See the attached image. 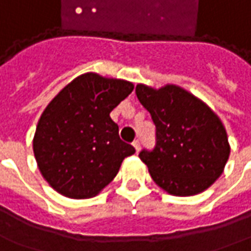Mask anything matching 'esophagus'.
I'll list each match as a JSON object with an SVG mask.
<instances>
[{
    "label": "esophagus",
    "instance_id": "obj_1",
    "mask_svg": "<svg viewBox=\"0 0 251 251\" xmlns=\"http://www.w3.org/2000/svg\"><path fill=\"white\" fill-rule=\"evenodd\" d=\"M133 147H134V150H136V152L138 153V151H140V141H138V140H134V141H133Z\"/></svg>",
    "mask_w": 251,
    "mask_h": 251
}]
</instances>
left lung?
Returning a JSON list of instances; mask_svg holds the SVG:
<instances>
[{
  "label": "left lung",
  "mask_w": 251,
  "mask_h": 251,
  "mask_svg": "<svg viewBox=\"0 0 251 251\" xmlns=\"http://www.w3.org/2000/svg\"><path fill=\"white\" fill-rule=\"evenodd\" d=\"M136 95L156 126L155 148L138 155L152 179L173 196L204 192L228 160L222 121L204 101L176 85L153 89L138 84Z\"/></svg>",
  "instance_id": "left-lung-1"
}]
</instances>
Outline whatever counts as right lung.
I'll list each match as a JSON object with an SVG mask.
<instances>
[{"instance_id":"obj_1","label":"right lung","mask_w":251,"mask_h":251,"mask_svg":"<svg viewBox=\"0 0 251 251\" xmlns=\"http://www.w3.org/2000/svg\"><path fill=\"white\" fill-rule=\"evenodd\" d=\"M133 84L96 73L76 77L55 96L36 126L34 153L49 185L69 199H91L136 150L124 143L110 113Z\"/></svg>"}]
</instances>
